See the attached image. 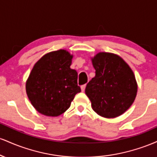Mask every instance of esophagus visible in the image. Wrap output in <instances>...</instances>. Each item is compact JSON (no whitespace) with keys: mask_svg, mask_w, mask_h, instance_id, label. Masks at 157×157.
Wrapping results in <instances>:
<instances>
[{"mask_svg":"<svg viewBox=\"0 0 157 157\" xmlns=\"http://www.w3.org/2000/svg\"><path fill=\"white\" fill-rule=\"evenodd\" d=\"M86 84L83 85V86H81V91H82V92H84V91H85V89H86Z\"/></svg>","mask_w":157,"mask_h":157,"instance_id":"esophagus-1","label":"esophagus"}]
</instances>
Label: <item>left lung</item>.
Here are the masks:
<instances>
[{
    "instance_id": "obj_1",
    "label": "left lung",
    "mask_w": 157,
    "mask_h": 157,
    "mask_svg": "<svg viewBox=\"0 0 157 157\" xmlns=\"http://www.w3.org/2000/svg\"><path fill=\"white\" fill-rule=\"evenodd\" d=\"M95 77L86 88L92 109L105 118H115L127 111L137 94V82L128 64L110 52H99L91 58Z\"/></svg>"
}]
</instances>
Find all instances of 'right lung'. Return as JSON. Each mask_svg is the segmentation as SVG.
I'll use <instances>...</instances> for the list:
<instances>
[{
    "instance_id": "1",
    "label": "right lung",
    "mask_w": 157,
    "mask_h": 157,
    "mask_svg": "<svg viewBox=\"0 0 157 157\" xmlns=\"http://www.w3.org/2000/svg\"><path fill=\"white\" fill-rule=\"evenodd\" d=\"M72 58L68 51L60 49L44 55L32 68L26 91L32 105L41 114H62L81 91L77 72L70 68Z\"/></svg>"
}]
</instances>
